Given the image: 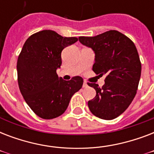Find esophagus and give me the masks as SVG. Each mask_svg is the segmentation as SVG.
<instances>
[{"instance_id":"esophagus-1","label":"esophagus","mask_w":154,"mask_h":154,"mask_svg":"<svg viewBox=\"0 0 154 154\" xmlns=\"http://www.w3.org/2000/svg\"><path fill=\"white\" fill-rule=\"evenodd\" d=\"M83 87H84V88H86V87H88V84H87V82H85V81L84 83H83Z\"/></svg>"}]
</instances>
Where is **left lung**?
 Returning <instances> with one entry per match:
<instances>
[{"instance_id":"obj_1","label":"left lung","mask_w":154,"mask_h":154,"mask_svg":"<svg viewBox=\"0 0 154 154\" xmlns=\"http://www.w3.org/2000/svg\"><path fill=\"white\" fill-rule=\"evenodd\" d=\"M79 42L95 53L94 72L106 74L101 88L88 83L96 90L95 97L88 101L89 110L101 119H114L125 111L137 94L141 64L136 46L117 30L95 37H79Z\"/></svg>"}]
</instances>
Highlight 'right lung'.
<instances>
[{
  "instance_id": "obj_1",
  "label": "right lung",
  "mask_w": 154,
  "mask_h": 154,
  "mask_svg": "<svg viewBox=\"0 0 154 154\" xmlns=\"http://www.w3.org/2000/svg\"><path fill=\"white\" fill-rule=\"evenodd\" d=\"M77 40L64 37L53 30H42L26 40L18 56L20 91L30 109L43 119L63 114L72 95L82 89V77L76 76L65 81L57 74L62 50Z\"/></svg>"
}]
</instances>
